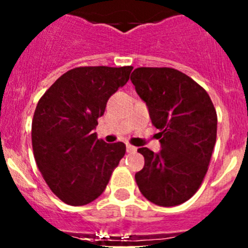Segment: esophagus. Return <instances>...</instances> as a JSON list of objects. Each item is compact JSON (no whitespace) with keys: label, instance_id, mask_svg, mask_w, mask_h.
I'll use <instances>...</instances> for the list:
<instances>
[{"label":"esophagus","instance_id":"1","mask_svg":"<svg viewBox=\"0 0 248 248\" xmlns=\"http://www.w3.org/2000/svg\"><path fill=\"white\" fill-rule=\"evenodd\" d=\"M126 151H128V153H135V151H137V148L130 145V144H128V145H126Z\"/></svg>","mask_w":248,"mask_h":248}]
</instances>
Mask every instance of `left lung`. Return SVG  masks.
<instances>
[{"mask_svg":"<svg viewBox=\"0 0 248 248\" xmlns=\"http://www.w3.org/2000/svg\"><path fill=\"white\" fill-rule=\"evenodd\" d=\"M131 83L159 129L161 150L138 149L145 159L135 174L140 192L155 205L176 206L200 189L217 134V114L209 94L183 72L140 67Z\"/></svg>","mask_w":248,"mask_h":248,"instance_id":"1","label":"left lung"}]
</instances>
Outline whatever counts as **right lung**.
<instances>
[{
    "mask_svg": "<svg viewBox=\"0 0 248 248\" xmlns=\"http://www.w3.org/2000/svg\"><path fill=\"white\" fill-rule=\"evenodd\" d=\"M131 69L73 68L38 100L32 120L34 159L50 191L68 205L83 206L99 198L125 155V144L104 143L94 129Z\"/></svg>",
    "mask_w": 248,
    "mask_h": 248,
    "instance_id": "add662e5",
    "label": "right lung"
}]
</instances>
